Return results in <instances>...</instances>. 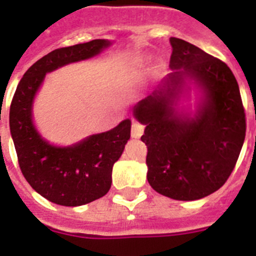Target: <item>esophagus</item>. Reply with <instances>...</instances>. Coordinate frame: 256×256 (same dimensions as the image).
Returning <instances> with one entry per match:
<instances>
[{
	"instance_id": "34e87169",
	"label": "esophagus",
	"mask_w": 256,
	"mask_h": 256,
	"mask_svg": "<svg viewBox=\"0 0 256 256\" xmlns=\"http://www.w3.org/2000/svg\"><path fill=\"white\" fill-rule=\"evenodd\" d=\"M144 124H139V122H132V136L135 139H139L144 132Z\"/></svg>"
}]
</instances>
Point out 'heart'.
Returning a JSON list of instances; mask_svg holds the SVG:
<instances>
[{
	"instance_id": "heart-1",
	"label": "heart",
	"mask_w": 256,
	"mask_h": 256,
	"mask_svg": "<svg viewBox=\"0 0 256 256\" xmlns=\"http://www.w3.org/2000/svg\"><path fill=\"white\" fill-rule=\"evenodd\" d=\"M138 62H139V64H144V60H143V58H139Z\"/></svg>"
}]
</instances>
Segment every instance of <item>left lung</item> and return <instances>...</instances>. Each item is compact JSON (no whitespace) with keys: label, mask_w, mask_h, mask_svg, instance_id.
I'll return each mask as SVG.
<instances>
[{"label":"left lung","mask_w":256,"mask_h":256,"mask_svg":"<svg viewBox=\"0 0 256 256\" xmlns=\"http://www.w3.org/2000/svg\"><path fill=\"white\" fill-rule=\"evenodd\" d=\"M172 70L152 95L134 106L146 124L147 180L176 200L212 194L232 174L246 135V116L237 79L225 62L182 38H170ZM186 78L205 92L194 118L172 108Z\"/></svg>","instance_id":"1"}]
</instances>
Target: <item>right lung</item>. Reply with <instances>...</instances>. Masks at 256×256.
<instances>
[{
    "label": "right lung",
    "instance_id": "obj_1",
    "mask_svg": "<svg viewBox=\"0 0 256 256\" xmlns=\"http://www.w3.org/2000/svg\"><path fill=\"white\" fill-rule=\"evenodd\" d=\"M110 42L98 38L52 50L36 61L19 82L10 105V132L19 168L31 188L56 204L76 207L104 196L110 188L113 164L130 139L132 121L124 120L106 132L72 147H56L32 124V102L46 72L91 58Z\"/></svg>",
    "mask_w": 256,
    "mask_h": 256
}]
</instances>
